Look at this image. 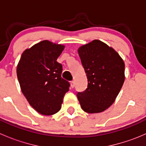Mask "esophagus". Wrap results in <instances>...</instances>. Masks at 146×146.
Segmentation results:
<instances>
[{
	"label": "esophagus",
	"instance_id": "34e87169",
	"mask_svg": "<svg viewBox=\"0 0 146 146\" xmlns=\"http://www.w3.org/2000/svg\"><path fill=\"white\" fill-rule=\"evenodd\" d=\"M70 86H71V88H74L75 87V82L73 81H70Z\"/></svg>",
	"mask_w": 146,
	"mask_h": 146
}]
</instances>
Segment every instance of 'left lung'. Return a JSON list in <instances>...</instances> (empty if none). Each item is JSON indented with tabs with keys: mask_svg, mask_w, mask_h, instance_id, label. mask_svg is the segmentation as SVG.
Returning <instances> with one entry per match:
<instances>
[{
	"mask_svg": "<svg viewBox=\"0 0 146 146\" xmlns=\"http://www.w3.org/2000/svg\"><path fill=\"white\" fill-rule=\"evenodd\" d=\"M88 78V88L78 92L81 108L102 112L115 101L125 80L124 62L112 47L95 39L78 49Z\"/></svg>",
	"mask_w": 146,
	"mask_h": 146,
	"instance_id": "obj_1",
	"label": "left lung"
}]
</instances>
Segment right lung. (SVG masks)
<instances>
[{
    "label": "right lung",
    "instance_id": "right-lung-1",
    "mask_svg": "<svg viewBox=\"0 0 146 146\" xmlns=\"http://www.w3.org/2000/svg\"><path fill=\"white\" fill-rule=\"evenodd\" d=\"M65 46L44 40L23 51L17 66L20 88L29 104L43 115L61 108L70 84L61 78L62 65L56 61Z\"/></svg>",
    "mask_w": 146,
    "mask_h": 146
}]
</instances>
